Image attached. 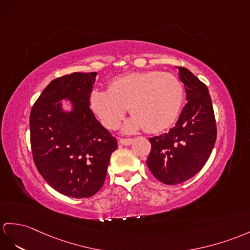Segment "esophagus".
I'll return each mask as SVG.
<instances>
[{"label": "esophagus", "instance_id": "1", "mask_svg": "<svg viewBox=\"0 0 250 250\" xmlns=\"http://www.w3.org/2000/svg\"><path fill=\"white\" fill-rule=\"evenodd\" d=\"M133 140L132 139H120L119 140V143H121L122 145H125V146H128L132 143Z\"/></svg>", "mask_w": 250, "mask_h": 250}]
</instances>
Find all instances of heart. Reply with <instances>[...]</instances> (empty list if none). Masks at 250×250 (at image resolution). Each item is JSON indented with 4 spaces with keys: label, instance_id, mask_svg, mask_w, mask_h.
<instances>
[{
    "label": "heart",
    "instance_id": "heart-1",
    "mask_svg": "<svg viewBox=\"0 0 250 250\" xmlns=\"http://www.w3.org/2000/svg\"><path fill=\"white\" fill-rule=\"evenodd\" d=\"M185 100V89L180 79L161 71L133 72L115 77L108 90L93 89L89 95V106L107 128L119 126L125 113L133 114L123 129L133 132L145 128L160 132L168 128L178 118Z\"/></svg>",
    "mask_w": 250,
    "mask_h": 250
}]
</instances>
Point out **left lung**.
Instances as JSON below:
<instances>
[{
  "label": "left lung",
  "instance_id": "obj_1",
  "mask_svg": "<svg viewBox=\"0 0 250 250\" xmlns=\"http://www.w3.org/2000/svg\"><path fill=\"white\" fill-rule=\"evenodd\" d=\"M188 103L177 123L168 132L149 138L150 154L146 164L166 185H178L195 176L212 153L216 124L209 90L186 68L179 66Z\"/></svg>",
  "mask_w": 250,
  "mask_h": 250
}]
</instances>
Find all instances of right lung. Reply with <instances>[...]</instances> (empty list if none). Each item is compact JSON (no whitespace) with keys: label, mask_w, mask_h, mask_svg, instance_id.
<instances>
[{"label":"right lung","mask_w":250,"mask_h":250,"mask_svg":"<svg viewBox=\"0 0 250 250\" xmlns=\"http://www.w3.org/2000/svg\"><path fill=\"white\" fill-rule=\"evenodd\" d=\"M96 72H75L54 79L30 111V146L42 177L65 196H93L104 185L118 141L94 117L89 95ZM72 104L64 112L61 101Z\"/></svg>","instance_id":"1"}]
</instances>
